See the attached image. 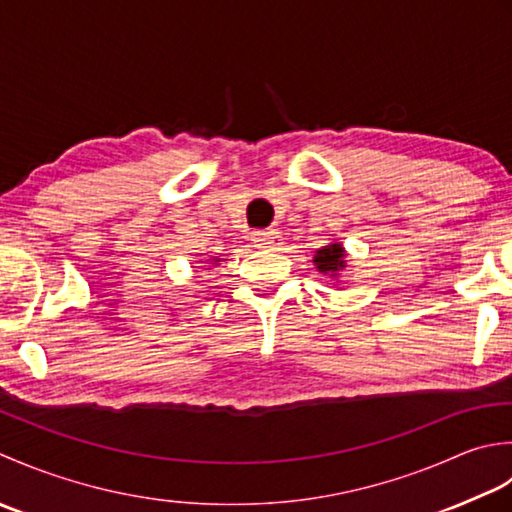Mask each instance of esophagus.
<instances>
[{
    "mask_svg": "<svg viewBox=\"0 0 512 512\" xmlns=\"http://www.w3.org/2000/svg\"><path fill=\"white\" fill-rule=\"evenodd\" d=\"M252 243L260 249H274L283 243V234L276 232V229H263V232L252 234Z\"/></svg>",
    "mask_w": 512,
    "mask_h": 512,
    "instance_id": "obj_1",
    "label": "esophagus"
}]
</instances>
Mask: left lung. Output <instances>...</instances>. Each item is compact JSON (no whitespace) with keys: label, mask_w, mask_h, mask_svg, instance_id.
Returning a JSON list of instances; mask_svg holds the SVG:
<instances>
[{"label":"left lung","mask_w":512,"mask_h":512,"mask_svg":"<svg viewBox=\"0 0 512 512\" xmlns=\"http://www.w3.org/2000/svg\"><path fill=\"white\" fill-rule=\"evenodd\" d=\"M314 263L318 265V271L322 274H336L338 269L344 267V252L340 245H327L316 254Z\"/></svg>","instance_id":"8db88e82"}]
</instances>
